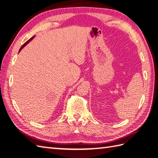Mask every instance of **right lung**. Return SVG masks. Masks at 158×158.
<instances>
[{"mask_svg":"<svg viewBox=\"0 0 158 158\" xmlns=\"http://www.w3.org/2000/svg\"><path fill=\"white\" fill-rule=\"evenodd\" d=\"M34 37H35V36H33V37H32L31 38H30V39L29 40H28V41H26V42L25 43V44H23V45H22V46L21 47V48L20 49V50H19V52H20V51H21V50H22V49L23 48V47H25V46H26V45H27V44H28V43H29V42H30V41H31V40H32L33 39V38H34Z\"/></svg>","mask_w":158,"mask_h":158,"instance_id":"1","label":"right lung"}]
</instances>
